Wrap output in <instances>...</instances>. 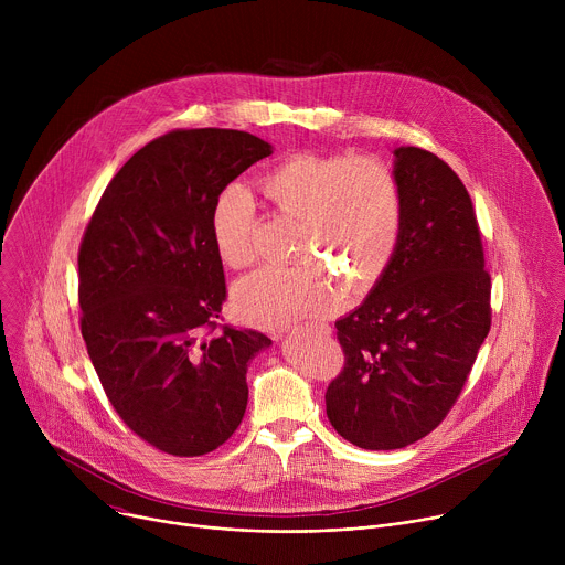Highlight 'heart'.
<instances>
[{"label":"heart","mask_w":565,"mask_h":565,"mask_svg":"<svg viewBox=\"0 0 565 565\" xmlns=\"http://www.w3.org/2000/svg\"><path fill=\"white\" fill-rule=\"evenodd\" d=\"M266 205L297 223L292 259L238 281L234 308L259 327H288L319 317L342 299V284L373 286L388 268L405 216L402 185L375 156L290 153L255 183ZM257 205L244 188H225L212 205V238L232 270L253 264Z\"/></svg>","instance_id":"1"}]
</instances>
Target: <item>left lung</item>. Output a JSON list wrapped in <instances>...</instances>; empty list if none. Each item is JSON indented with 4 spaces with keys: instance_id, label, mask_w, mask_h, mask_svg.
<instances>
[{
    "instance_id": "8db88e82",
    "label": "left lung",
    "mask_w": 565,
    "mask_h": 565,
    "mask_svg": "<svg viewBox=\"0 0 565 565\" xmlns=\"http://www.w3.org/2000/svg\"><path fill=\"white\" fill-rule=\"evenodd\" d=\"M405 216L395 255L360 308L335 321L342 373L327 388L335 431L399 449L451 412L492 327V277L467 188L436 153L397 147Z\"/></svg>"
}]
</instances>
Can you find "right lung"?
<instances>
[{"instance_id": "1", "label": "right lung", "mask_w": 565, "mask_h": 565, "mask_svg": "<svg viewBox=\"0 0 565 565\" xmlns=\"http://www.w3.org/2000/svg\"><path fill=\"white\" fill-rule=\"evenodd\" d=\"M273 147L236 129H174L100 196L77 253L79 331L120 420L151 447L203 456L244 420L248 362L270 347L221 324L212 205Z\"/></svg>"}]
</instances>
